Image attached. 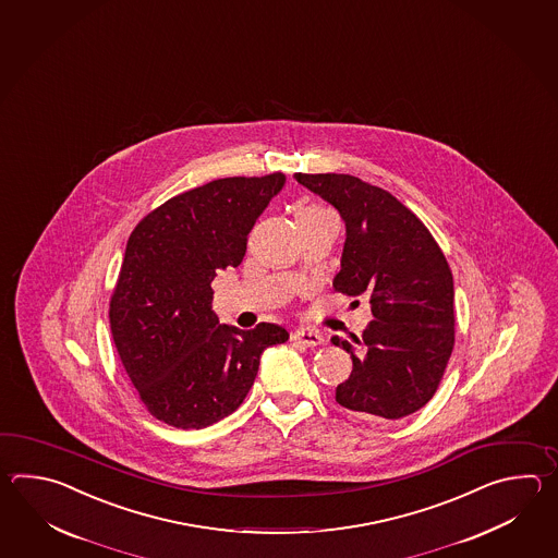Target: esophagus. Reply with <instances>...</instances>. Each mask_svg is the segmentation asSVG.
Returning a JSON list of instances; mask_svg holds the SVG:
<instances>
[{
	"label": "esophagus",
	"instance_id": "obj_1",
	"mask_svg": "<svg viewBox=\"0 0 558 558\" xmlns=\"http://www.w3.org/2000/svg\"><path fill=\"white\" fill-rule=\"evenodd\" d=\"M291 339L299 344H305V347H319L325 343V337L317 331H295L291 335Z\"/></svg>",
	"mask_w": 558,
	"mask_h": 558
}]
</instances>
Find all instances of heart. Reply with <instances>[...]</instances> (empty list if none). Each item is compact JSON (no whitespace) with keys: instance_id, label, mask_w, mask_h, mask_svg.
I'll return each instance as SVG.
<instances>
[{"instance_id":"heart-1","label":"heart","mask_w":558,"mask_h":558,"mask_svg":"<svg viewBox=\"0 0 558 558\" xmlns=\"http://www.w3.org/2000/svg\"><path fill=\"white\" fill-rule=\"evenodd\" d=\"M313 209H319V207H313V205H311V207H303L301 211H313Z\"/></svg>"}]
</instances>
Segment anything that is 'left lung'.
<instances>
[{"label": "left lung", "mask_w": 558, "mask_h": 558, "mask_svg": "<svg viewBox=\"0 0 558 558\" xmlns=\"http://www.w3.org/2000/svg\"><path fill=\"white\" fill-rule=\"evenodd\" d=\"M341 214L347 229L335 291L367 295L373 320L353 344L337 403L361 416L401 418L433 399L454 347L449 263L425 223L389 191L343 173H295Z\"/></svg>", "instance_id": "1"}]
</instances>
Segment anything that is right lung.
Here are the masks:
<instances>
[{"mask_svg": "<svg viewBox=\"0 0 558 558\" xmlns=\"http://www.w3.org/2000/svg\"><path fill=\"white\" fill-rule=\"evenodd\" d=\"M283 173L215 179L145 215L131 231L109 325L119 359L145 409L167 425L203 428L247 397L262 353L289 332L221 325L211 281L238 267L259 215L283 190Z\"/></svg>", "mask_w": 558, "mask_h": 558, "instance_id": "1", "label": "right lung"}]
</instances>
